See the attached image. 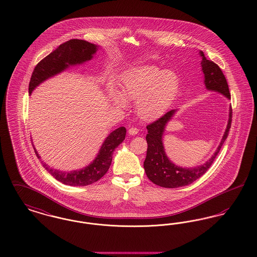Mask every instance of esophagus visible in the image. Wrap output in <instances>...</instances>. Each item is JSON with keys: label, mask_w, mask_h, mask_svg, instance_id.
Instances as JSON below:
<instances>
[{"label": "esophagus", "mask_w": 257, "mask_h": 257, "mask_svg": "<svg viewBox=\"0 0 257 257\" xmlns=\"http://www.w3.org/2000/svg\"><path fill=\"white\" fill-rule=\"evenodd\" d=\"M128 132H129L130 135H137L139 133V129L137 127H130Z\"/></svg>", "instance_id": "obj_1"}]
</instances>
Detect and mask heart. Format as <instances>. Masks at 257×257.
<instances>
[{
    "label": "heart",
    "mask_w": 257,
    "mask_h": 257,
    "mask_svg": "<svg viewBox=\"0 0 257 257\" xmlns=\"http://www.w3.org/2000/svg\"><path fill=\"white\" fill-rule=\"evenodd\" d=\"M120 91L110 87L109 96L117 106L126 107L127 100H137L139 115L147 120L162 115L171 107L179 90V78L171 70L151 65L137 66L119 79Z\"/></svg>",
    "instance_id": "1"
}]
</instances>
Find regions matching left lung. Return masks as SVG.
<instances>
[{"mask_svg": "<svg viewBox=\"0 0 257 257\" xmlns=\"http://www.w3.org/2000/svg\"><path fill=\"white\" fill-rule=\"evenodd\" d=\"M200 56L202 57L201 66L202 72L204 74V83L206 88L210 90H216L227 98L231 97L226 79L220 66L214 61L207 60L203 52H200ZM174 111L175 110H172L166 112L158 119L149 123L147 126V158L144 163V168L149 180L164 188L184 187L193 183L196 179L201 177L210 169L211 165L220 152V148L228 136L232 121V108L230 106L226 130L222 137L220 146L212 158L202 166L193 169H182L175 166L168 159L162 142V136L165 126L168 121H170Z\"/></svg>", "mask_w": 257, "mask_h": 257, "instance_id": "obj_1", "label": "left lung"}]
</instances>
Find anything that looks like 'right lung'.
I'll return each mask as SVG.
<instances>
[{"mask_svg": "<svg viewBox=\"0 0 257 257\" xmlns=\"http://www.w3.org/2000/svg\"><path fill=\"white\" fill-rule=\"evenodd\" d=\"M96 49L97 47L94 44L82 39H70L62 43L37 63L29 84V93L31 94L40 83L53 75L60 73L68 66L89 61ZM126 129L124 127H119L111 132L101 147L96 159L81 171L63 172L53 170L46 164H43V167L52 176L65 185L86 186L94 183L101 179L110 169L112 152L124 141ZM34 149L38 159H40L36 148Z\"/></svg>", "mask_w": 257, "mask_h": 257, "instance_id": "right-lung-1", "label": "right lung"}]
</instances>
